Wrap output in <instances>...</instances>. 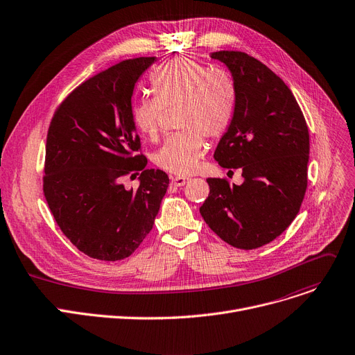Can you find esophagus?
<instances>
[{"mask_svg": "<svg viewBox=\"0 0 355 355\" xmlns=\"http://www.w3.org/2000/svg\"><path fill=\"white\" fill-rule=\"evenodd\" d=\"M188 181H190V178H187V177H174V178H173V184H174L175 187H182V185H185Z\"/></svg>", "mask_w": 355, "mask_h": 355, "instance_id": "34e87169", "label": "esophagus"}]
</instances>
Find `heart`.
Instances as JSON below:
<instances>
[{"mask_svg": "<svg viewBox=\"0 0 355 355\" xmlns=\"http://www.w3.org/2000/svg\"><path fill=\"white\" fill-rule=\"evenodd\" d=\"M154 98L131 104V123L138 132L158 135L162 108L178 107L177 127L157 151L154 161L164 171L188 175L197 170L205 153L204 135L227 132L237 107V88L223 68H207L190 57H175L158 65L150 76Z\"/></svg>", "mask_w": 355, "mask_h": 355, "instance_id": "heart-1", "label": "heart"}]
</instances>
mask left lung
I'll return each instance as SVG.
<instances>
[{
  "instance_id": "8db88e82",
  "label": "left lung",
  "mask_w": 355,
  "mask_h": 355,
  "mask_svg": "<svg viewBox=\"0 0 355 355\" xmlns=\"http://www.w3.org/2000/svg\"><path fill=\"white\" fill-rule=\"evenodd\" d=\"M237 88L232 123L214 153L223 168H240L244 182L208 178L200 208L221 240L254 250L275 240L298 214L306 190L310 134L291 89L257 58L217 51Z\"/></svg>"
}]
</instances>
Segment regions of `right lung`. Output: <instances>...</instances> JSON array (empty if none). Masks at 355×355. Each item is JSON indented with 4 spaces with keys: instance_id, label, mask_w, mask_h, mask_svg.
<instances>
[{
    "instance_id": "add662e5",
    "label": "right lung",
    "mask_w": 355,
    "mask_h": 355,
    "mask_svg": "<svg viewBox=\"0 0 355 355\" xmlns=\"http://www.w3.org/2000/svg\"><path fill=\"white\" fill-rule=\"evenodd\" d=\"M155 57L125 60L80 84L55 110L46 134L42 190L65 237L101 261L130 257L153 230L170 184L146 168L131 123L135 83ZM140 174L137 191L122 184Z\"/></svg>"
}]
</instances>
